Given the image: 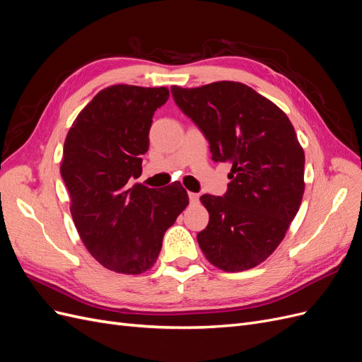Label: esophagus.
<instances>
[{
	"label": "esophagus",
	"mask_w": 362,
	"mask_h": 362,
	"mask_svg": "<svg viewBox=\"0 0 362 362\" xmlns=\"http://www.w3.org/2000/svg\"><path fill=\"white\" fill-rule=\"evenodd\" d=\"M189 199L192 204H198L199 202V194L198 193H189Z\"/></svg>",
	"instance_id": "esophagus-1"
}]
</instances>
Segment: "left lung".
I'll return each instance as SVG.
<instances>
[{
	"label": "left lung",
	"instance_id": "1",
	"mask_svg": "<svg viewBox=\"0 0 362 362\" xmlns=\"http://www.w3.org/2000/svg\"><path fill=\"white\" fill-rule=\"evenodd\" d=\"M177 105L210 141L213 160L231 164L228 192L202 194L210 214L198 243L223 272L266 261L286 237L305 192V154L287 115L237 81L172 86Z\"/></svg>",
	"mask_w": 362,
	"mask_h": 362
}]
</instances>
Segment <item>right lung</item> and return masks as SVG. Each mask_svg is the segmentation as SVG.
Returning <instances> with one entry per match:
<instances>
[{"mask_svg":"<svg viewBox=\"0 0 362 362\" xmlns=\"http://www.w3.org/2000/svg\"><path fill=\"white\" fill-rule=\"evenodd\" d=\"M168 100V87H105L64 140L60 173L72 221L89 254L116 273L140 275L154 266L164 233L189 205L177 182L161 190L131 184L141 173L152 116Z\"/></svg>","mask_w":362,"mask_h":362,"instance_id":"right-lung-1","label":"right lung"}]
</instances>
